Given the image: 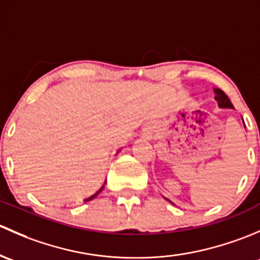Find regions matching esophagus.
<instances>
[{
    "label": "esophagus",
    "mask_w": 260,
    "mask_h": 260,
    "mask_svg": "<svg viewBox=\"0 0 260 260\" xmlns=\"http://www.w3.org/2000/svg\"><path fill=\"white\" fill-rule=\"evenodd\" d=\"M146 134H148V135H149V134H150V133H149V131H148V133H146Z\"/></svg>",
    "instance_id": "1"
}]
</instances>
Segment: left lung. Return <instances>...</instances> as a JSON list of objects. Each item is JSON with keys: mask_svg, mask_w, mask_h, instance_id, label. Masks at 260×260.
<instances>
[{"mask_svg": "<svg viewBox=\"0 0 260 260\" xmlns=\"http://www.w3.org/2000/svg\"><path fill=\"white\" fill-rule=\"evenodd\" d=\"M214 91H215V93H216L215 99H216V101H218L219 108H221V109H234V106H233V104L230 103L229 98L225 95V93H224V91H221L220 89H215ZM169 202H170V200H169Z\"/></svg>", "mask_w": 260, "mask_h": 260, "instance_id": "left-lung-1", "label": "left lung"}]
</instances>
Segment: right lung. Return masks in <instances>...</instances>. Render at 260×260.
Masks as SVG:
<instances>
[{"label": "right lung", "instance_id": "add662e5", "mask_svg": "<svg viewBox=\"0 0 260 260\" xmlns=\"http://www.w3.org/2000/svg\"><path fill=\"white\" fill-rule=\"evenodd\" d=\"M103 188H104V186H103ZM103 188H101L100 190H99V191H98V192H96V194H93V195H92V197L87 198V199H86V200H85V202H89V200H91V199H93V198H95V197H96V195H98V194H99V192H100V191H101V190H103Z\"/></svg>", "mask_w": 260, "mask_h": 260}]
</instances>
